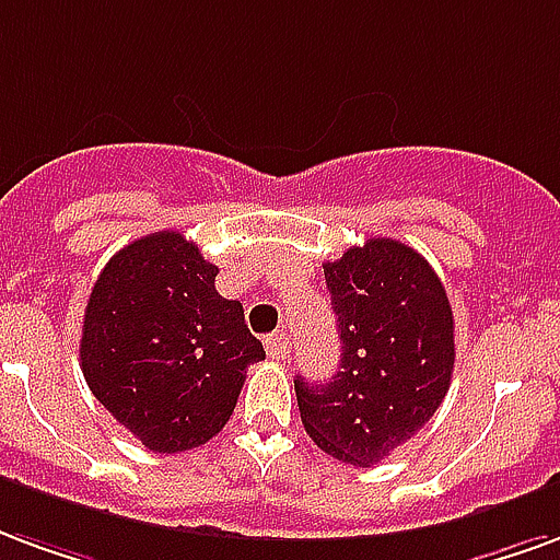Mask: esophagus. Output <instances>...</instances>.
Wrapping results in <instances>:
<instances>
[{
  "mask_svg": "<svg viewBox=\"0 0 560 560\" xmlns=\"http://www.w3.org/2000/svg\"><path fill=\"white\" fill-rule=\"evenodd\" d=\"M289 349H292V342H289V337H285L283 330H277V334H271V337H265V352H268V358L283 361L285 354H289Z\"/></svg>",
  "mask_w": 560,
  "mask_h": 560,
  "instance_id": "obj_1",
  "label": "esophagus"
}]
</instances>
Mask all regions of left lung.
<instances>
[{
	"label": "left lung",
	"mask_w": 560,
	"mask_h": 560,
	"mask_svg": "<svg viewBox=\"0 0 560 560\" xmlns=\"http://www.w3.org/2000/svg\"><path fill=\"white\" fill-rule=\"evenodd\" d=\"M342 354L330 382L295 375L301 423L322 451L375 465L442 406L453 375V310L432 265L394 238L325 262Z\"/></svg>",
	"instance_id": "left-lung-1"
}]
</instances>
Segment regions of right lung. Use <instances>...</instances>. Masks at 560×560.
<instances>
[{
	"label": "right lung",
	"mask_w": 560,
	"mask_h": 560,
	"mask_svg": "<svg viewBox=\"0 0 560 560\" xmlns=\"http://www.w3.org/2000/svg\"><path fill=\"white\" fill-rule=\"evenodd\" d=\"M182 232L130 241L89 295L80 366L95 399L154 453L214 439L235 411L247 366L265 361L244 307L214 289Z\"/></svg>",
	"instance_id": "1"
}]
</instances>
